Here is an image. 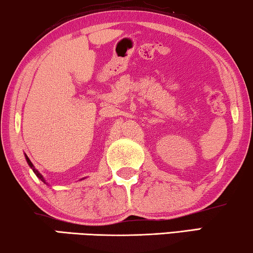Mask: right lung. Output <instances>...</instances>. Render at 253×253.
Here are the masks:
<instances>
[{
  "label": "right lung",
  "instance_id": "obj_1",
  "mask_svg": "<svg viewBox=\"0 0 253 253\" xmlns=\"http://www.w3.org/2000/svg\"><path fill=\"white\" fill-rule=\"evenodd\" d=\"M25 157H26V161H27L28 166H29V167H31V169H32L33 171H34V173H35L36 175H38V178H40V179H41V180H42L43 182H44V184H46V181L44 180V178H43V175H42L41 173H40V172H39L38 170H36V169H35V167H34V166H33V163L31 162V160H29V159H28V156H27V155H25ZM46 185H47V184H46Z\"/></svg>",
  "mask_w": 253,
  "mask_h": 253
}]
</instances>
